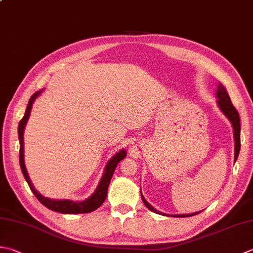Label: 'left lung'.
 Segmentation results:
<instances>
[{"instance_id": "1", "label": "left lung", "mask_w": 253, "mask_h": 253, "mask_svg": "<svg viewBox=\"0 0 253 253\" xmlns=\"http://www.w3.org/2000/svg\"><path fill=\"white\" fill-rule=\"evenodd\" d=\"M216 97H217V103H218V106L221 110V112L225 114V116L228 118L230 121L232 128H234V138H235V162L236 160L238 159V156H239V151H240V117H239V114L237 112V110L235 108V106L232 105V103L230 101V97L228 95V93H227L226 88L222 86V84L219 83L218 86H217V92H216ZM141 199L143 204H145L148 209H149L151 211L153 212H157V214H160V215H165V216H169V215H166L163 214V212L157 211L153 209V207L148 203L143 195L141 194ZM201 211H197V212H192V214H185V215H174V217H190V216H194L200 214Z\"/></svg>"}]
</instances>
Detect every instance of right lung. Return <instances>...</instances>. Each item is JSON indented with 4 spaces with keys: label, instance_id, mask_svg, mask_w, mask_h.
<instances>
[{
    "label": "right lung",
    "instance_id": "1",
    "mask_svg": "<svg viewBox=\"0 0 253 253\" xmlns=\"http://www.w3.org/2000/svg\"><path fill=\"white\" fill-rule=\"evenodd\" d=\"M42 91H38L35 94H33L32 97L29 98V102L27 104L26 112H25L24 117L21 120L18 124V139H19V165H21V169L23 172V175L25 180L28 183L29 187H31L32 192L34 195L37 197L38 201L42 203L43 206H46L47 209L62 212V214H82V212H91L93 211L97 210L100 207L104 201L106 199L107 195V189L108 185H110V182L112 180V176L114 174V171H115L118 162H121L124 158L126 157V150H120L115 156L112 157V159L107 162L105 167V170H104V174L102 179L98 183V186L96 187L95 192L88 197V199L84 200L82 202H73L70 200H51L48 199V197L42 196L41 193L35 190L33 183L29 179V175L26 170V167H25V161H24V128L26 123L28 121L29 114H31V110L33 106L34 101L36 100L38 95H41Z\"/></svg>",
    "mask_w": 253,
    "mask_h": 253
}]
</instances>
